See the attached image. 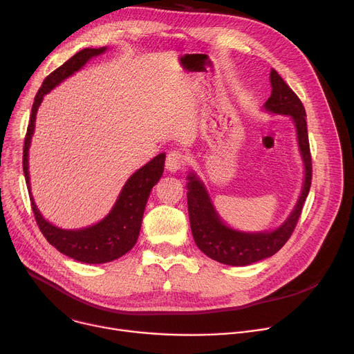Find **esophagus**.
Wrapping results in <instances>:
<instances>
[{
    "mask_svg": "<svg viewBox=\"0 0 354 354\" xmlns=\"http://www.w3.org/2000/svg\"><path fill=\"white\" fill-rule=\"evenodd\" d=\"M184 163H185V156L178 150L170 151L166 157V169L171 173L183 169Z\"/></svg>",
    "mask_w": 354,
    "mask_h": 354,
    "instance_id": "34e87169",
    "label": "esophagus"
}]
</instances>
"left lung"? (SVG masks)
<instances>
[{
    "mask_svg": "<svg viewBox=\"0 0 354 354\" xmlns=\"http://www.w3.org/2000/svg\"><path fill=\"white\" fill-rule=\"evenodd\" d=\"M270 83L271 95L266 101L264 108L270 112L290 115L292 118L305 165V181L301 197L288 219L279 229L272 232L246 233L233 230L227 227L218 216L204 184L197 178V176L189 174L187 177V204L195 245L212 260L229 266H249L276 254L291 238L310 188L312 159L305 108L298 95L274 68L270 71Z\"/></svg>",
    "mask_w": 354,
    "mask_h": 354,
    "instance_id": "8db88e82",
    "label": "left lung"
}]
</instances>
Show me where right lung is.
<instances>
[{"instance_id": "obj_1", "label": "right lung", "mask_w": 354, "mask_h": 354, "mask_svg": "<svg viewBox=\"0 0 354 354\" xmlns=\"http://www.w3.org/2000/svg\"><path fill=\"white\" fill-rule=\"evenodd\" d=\"M106 48L100 49H83L70 57L64 64L50 73L35 95L32 105V112L29 118V124L24 142V156L22 167L29 191V198L35 221L41 229L46 241L55 246L60 253L82 263L88 264H101L112 261L118 257L128 253L136 243L143 211L149 198L150 189L154 184L160 180L165 169L166 154H157L147 165L140 167L133 173L129 180L125 183L120 197H118L111 212L98 223L77 230H66L57 226H53L45 218L35 205L33 197L30 194L29 185V173H28V150L30 139L35 129V120L39 105H41L44 95L55 88L64 78L71 75L74 71L80 70L91 57L98 56L105 52Z\"/></svg>"}]
</instances>
